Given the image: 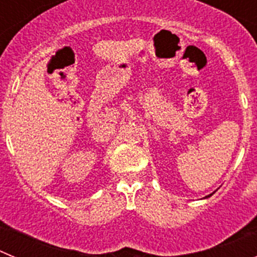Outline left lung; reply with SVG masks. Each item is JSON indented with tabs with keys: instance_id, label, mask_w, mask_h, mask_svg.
Instances as JSON below:
<instances>
[{
	"instance_id": "left-lung-1",
	"label": "left lung",
	"mask_w": 257,
	"mask_h": 257,
	"mask_svg": "<svg viewBox=\"0 0 257 257\" xmlns=\"http://www.w3.org/2000/svg\"><path fill=\"white\" fill-rule=\"evenodd\" d=\"M213 193H215V192H213ZM213 193H212V194H213ZM212 194H210V196H207V197H206V198H208V197H211V196H212Z\"/></svg>"
}]
</instances>
